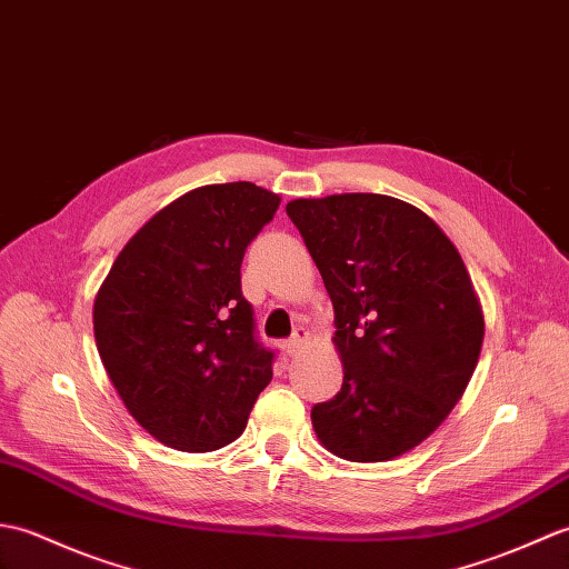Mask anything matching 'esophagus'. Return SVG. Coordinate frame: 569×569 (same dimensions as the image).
I'll use <instances>...</instances> for the list:
<instances>
[{
    "instance_id": "34e87169",
    "label": "esophagus",
    "mask_w": 569,
    "mask_h": 569,
    "mask_svg": "<svg viewBox=\"0 0 569 569\" xmlns=\"http://www.w3.org/2000/svg\"><path fill=\"white\" fill-rule=\"evenodd\" d=\"M307 338H309V331H307V328H305V326H297V331L292 333V338H289V340H287V346H284L289 356H297V352L301 350V346L307 343Z\"/></svg>"
}]
</instances>
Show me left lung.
I'll use <instances>...</instances> for the list:
<instances>
[{
  "label": "left lung",
  "instance_id": "left-lung-1",
  "mask_svg": "<svg viewBox=\"0 0 569 569\" xmlns=\"http://www.w3.org/2000/svg\"><path fill=\"white\" fill-rule=\"evenodd\" d=\"M287 217L336 313L343 387L311 409L321 443L382 462L443 423L470 382L485 319L458 248L421 209L385 194L295 199Z\"/></svg>",
  "mask_w": 569,
  "mask_h": 569
}]
</instances>
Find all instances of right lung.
Instances as JSON below:
<instances>
[{
	"label": "right lung",
	"mask_w": 569,
	"mask_h": 569,
	"mask_svg": "<svg viewBox=\"0 0 569 569\" xmlns=\"http://www.w3.org/2000/svg\"><path fill=\"white\" fill-rule=\"evenodd\" d=\"M280 197L252 182L192 189L158 211L111 264L94 301L109 380L146 431L209 452L243 433L272 380L241 264Z\"/></svg>",
	"instance_id": "obj_1"
}]
</instances>
